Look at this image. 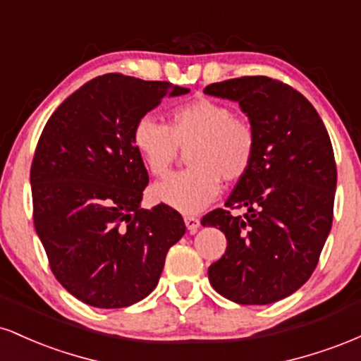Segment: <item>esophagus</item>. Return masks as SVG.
Returning <instances> with one entry per match:
<instances>
[{"instance_id":"34e87169","label":"esophagus","mask_w":361,"mask_h":361,"mask_svg":"<svg viewBox=\"0 0 361 361\" xmlns=\"http://www.w3.org/2000/svg\"><path fill=\"white\" fill-rule=\"evenodd\" d=\"M185 226H186V229L193 234V233H197V229L200 227V221H198L197 217H192V215H186Z\"/></svg>"}]
</instances>
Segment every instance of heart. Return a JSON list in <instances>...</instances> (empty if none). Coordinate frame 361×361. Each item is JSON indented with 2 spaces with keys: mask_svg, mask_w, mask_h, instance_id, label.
Masks as SVG:
<instances>
[{
  "mask_svg": "<svg viewBox=\"0 0 361 361\" xmlns=\"http://www.w3.org/2000/svg\"><path fill=\"white\" fill-rule=\"evenodd\" d=\"M132 142L154 176L171 168L180 147L192 146L186 156L192 168L152 186L156 202L181 214H197L214 202L221 192V180H241L256 152V135L250 123L235 117L231 106L210 98L178 106L171 126L154 115H142L132 130Z\"/></svg>",
  "mask_w": 361,
  "mask_h": 361,
  "instance_id": "obj_1",
  "label": "heart"
}]
</instances>
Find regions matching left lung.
<instances>
[{
  "label": "left lung",
  "instance_id": "1",
  "mask_svg": "<svg viewBox=\"0 0 361 361\" xmlns=\"http://www.w3.org/2000/svg\"><path fill=\"white\" fill-rule=\"evenodd\" d=\"M204 93L239 103L256 135L250 171L226 202L247 212L215 209L202 219L227 239L209 280L235 304H273L310 279L329 235L336 192L329 134L304 94L271 78L214 82Z\"/></svg>",
  "mask_w": 361,
  "mask_h": 361
}]
</instances>
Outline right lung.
Returning a JSON list of instances; mask_svg holds the SVG:
<instances>
[{
    "label": "right lung",
    "mask_w": 361,
    "mask_h": 361,
    "mask_svg": "<svg viewBox=\"0 0 361 361\" xmlns=\"http://www.w3.org/2000/svg\"><path fill=\"white\" fill-rule=\"evenodd\" d=\"M166 81L103 74L82 85L45 123L32 163L37 235L59 283L85 304L128 307L159 281L183 217L140 209L147 169L132 142L135 122L166 97Z\"/></svg>",
    "instance_id": "add662e5"
}]
</instances>
